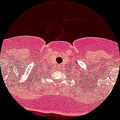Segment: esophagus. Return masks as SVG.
I'll return each mask as SVG.
<instances>
[{
	"mask_svg": "<svg viewBox=\"0 0 120 120\" xmlns=\"http://www.w3.org/2000/svg\"><path fill=\"white\" fill-rule=\"evenodd\" d=\"M59 68H60V69H62V64L59 65Z\"/></svg>",
	"mask_w": 120,
	"mask_h": 120,
	"instance_id": "1",
	"label": "esophagus"
}]
</instances>
